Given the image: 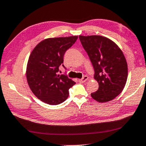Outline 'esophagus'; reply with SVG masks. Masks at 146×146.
Masks as SVG:
<instances>
[{"instance_id": "esophagus-1", "label": "esophagus", "mask_w": 146, "mask_h": 146, "mask_svg": "<svg viewBox=\"0 0 146 146\" xmlns=\"http://www.w3.org/2000/svg\"><path fill=\"white\" fill-rule=\"evenodd\" d=\"M87 79H88V77H87V76H84L82 79H79L78 81H79V83H84V82H85V81L87 80Z\"/></svg>"}]
</instances>
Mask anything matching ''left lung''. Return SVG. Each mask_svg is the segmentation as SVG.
I'll use <instances>...</instances> for the list:
<instances>
[{
    "instance_id": "left-lung-1",
    "label": "left lung",
    "mask_w": 146,
    "mask_h": 146,
    "mask_svg": "<svg viewBox=\"0 0 146 146\" xmlns=\"http://www.w3.org/2000/svg\"><path fill=\"white\" fill-rule=\"evenodd\" d=\"M95 70L99 89L91 96L100 103L108 102L121 93L127 79V64L115 42L100 35L79 36Z\"/></svg>"
}]
</instances>
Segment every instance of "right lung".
Segmentation results:
<instances>
[{"instance_id": "1", "label": "right lung", "mask_w": 146, "mask_h": 146, "mask_svg": "<svg viewBox=\"0 0 146 146\" xmlns=\"http://www.w3.org/2000/svg\"><path fill=\"white\" fill-rule=\"evenodd\" d=\"M77 38L78 36L45 38L31 52L27 65V83L35 96L44 103L58 105L65 102L69 96V89L75 84L71 79L57 73L63 63L65 51Z\"/></svg>"}]
</instances>
